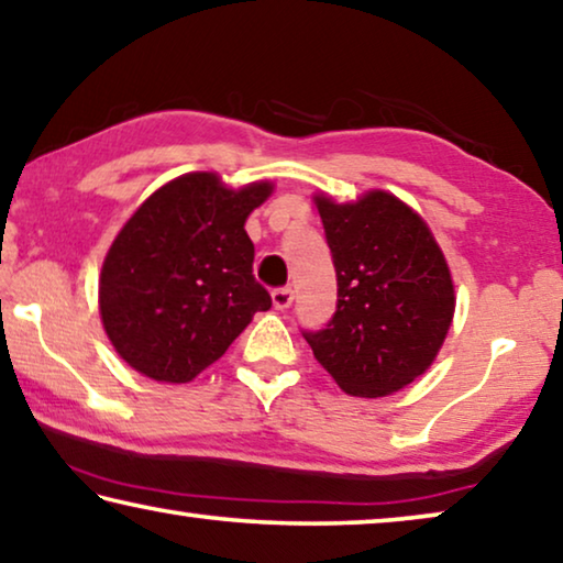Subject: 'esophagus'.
I'll return each mask as SVG.
<instances>
[{"label": "esophagus", "mask_w": 563, "mask_h": 563, "mask_svg": "<svg viewBox=\"0 0 563 563\" xmlns=\"http://www.w3.org/2000/svg\"><path fill=\"white\" fill-rule=\"evenodd\" d=\"M292 303V290L290 288H275L273 290V306L278 310H285Z\"/></svg>", "instance_id": "esophagus-1"}]
</instances>
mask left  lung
Returning <instances> with one entry per match:
<instances>
[{
    "label": "left lung",
    "instance_id": "1",
    "mask_svg": "<svg viewBox=\"0 0 563 563\" xmlns=\"http://www.w3.org/2000/svg\"><path fill=\"white\" fill-rule=\"evenodd\" d=\"M339 300L323 329H303L316 362L354 397L412 384L438 356L455 313L448 263L405 201L368 191L354 205L316 197Z\"/></svg>",
    "mask_w": 563,
    "mask_h": 563
}]
</instances>
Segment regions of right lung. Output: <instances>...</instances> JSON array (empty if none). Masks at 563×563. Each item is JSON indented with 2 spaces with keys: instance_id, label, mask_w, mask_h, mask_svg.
<instances>
[{
  "instance_id": "obj_1",
  "label": "right lung",
  "mask_w": 563,
  "mask_h": 563,
  "mask_svg": "<svg viewBox=\"0 0 563 563\" xmlns=\"http://www.w3.org/2000/svg\"><path fill=\"white\" fill-rule=\"evenodd\" d=\"M271 191L267 181L234 191L214 174H184L123 224L100 273V318L136 372L191 382L273 306L245 232Z\"/></svg>"
}]
</instances>
